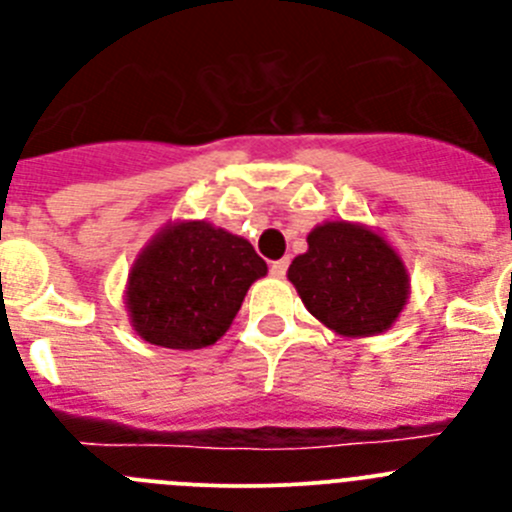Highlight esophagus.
I'll return each mask as SVG.
<instances>
[{
  "label": "esophagus",
  "instance_id": "1",
  "mask_svg": "<svg viewBox=\"0 0 512 512\" xmlns=\"http://www.w3.org/2000/svg\"><path fill=\"white\" fill-rule=\"evenodd\" d=\"M287 269H289V259H279L269 266L271 276H276V279H281V276L287 274Z\"/></svg>",
  "mask_w": 512,
  "mask_h": 512
}]
</instances>
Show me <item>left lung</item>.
<instances>
[{
    "instance_id": "left-lung-1",
    "label": "left lung",
    "mask_w": 512,
    "mask_h": 512,
    "mask_svg": "<svg viewBox=\"0 0 512 512\" xmlns=\"http://www.w3.org/2000/svg\"><path fill=\"white\" fill-rule=\"evenodd\" d=\"M287 276L304 307L342 337L386 332L409 299V271L381 233L330 220L307 236Z\"/></svg>"
}]
</instances>
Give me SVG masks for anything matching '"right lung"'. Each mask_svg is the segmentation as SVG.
<instances>
[{"mask_svg": "<svg viewBox=\"0 0 512 512\" xmlns=\"http://www.w3.org/2000/svg\"><path fill=\"white\" fill-rule=\"evenodd\" d=\"M266 261L241 236L205 220L164 225L126 284L131 327L170 350L208 348L225 335Z\"/></svg>", "mask_w": 512, "mask_h": 512, "instance_id": "1", "label": "right lung"}]
</instances>
